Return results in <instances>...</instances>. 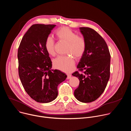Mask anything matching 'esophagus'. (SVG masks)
I'll return each instance as SVG.
<instances>
[{
    "label": "esophagus",
    "mask_w": 131,
    "mask_h": 131,
    "mask_svg": "<svg viewBox=\"0 0 131 131\" xmlns=\"http://www.w3.org/2000/svg\"><path fill=\"white\" fill-rule=\"evenodd\" d=\"M71 78V75L70 74H67V79H69Z\"/></svg>",
    "instance_id": "esophagus-1"
}]
</instances>
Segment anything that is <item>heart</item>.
Listing matches in <instances>:
<instances>
[{"label": "heart", "mask_w": 131, "mask_h": 131, "mask_svg": "<svg viewBox=\"0 0 131 131\" xmlns=\"http://www.w3.org/2000/svg\"><path fill=\"white\" fill-rule=\"evenodd\" d=\"M55 34L59 40L67 43L66 53L70 55L58 57L53 61V66L55 68L62 71L69 72L72 70L75 63L72 57L79 59L84 53L86 48L85 40L83 37L78 36L76 32L67 27L61 28L57 31ZM45 47L49 54L55 55V42L51 37L47 38Z\"/></svg>", "instance_id": "heart-1"}]
</instances>
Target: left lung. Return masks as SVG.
I'll list each match as a JSON object with an SVG mask.
<instances>
[{
    "label": "left lung",
    "instance_id": "8db88e82",
    "mask_svg": "<svg viewBox=\"0 0 131 131\" xmlns=\"http://www.w3.org/2000/svg\"><path fill=\"white\" fill-rule=\"evenodd\" d=\"M86 42V48L77 68L72 75L78 78L80 82L74 90L76 99L82 103L97 100L104 92L110 77V54L102 37L94 29L80 27Z\"/></svg>",
    "mask_w": 131,
    "mask_h": 131
}]
</instances>
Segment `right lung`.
I'll use <instances>...</instances> for the list:
<instances>
[{"instance_id":"obj_1","label":"right lung","mask_w":131,"mask_h":131,"mask_svg":"<svg viewBox=\"0 0 131 131\" xmlns=\"http://www.w3.org/2000/svg\"><path fill=\"white\" fill-rule=\"evenodd\" d=\"M55 25H32L23 37L18 49V74L29 96L48 103L58 95V86L67 78L60 70H53L45 43Z\"/></svg>"}]
</instances>
